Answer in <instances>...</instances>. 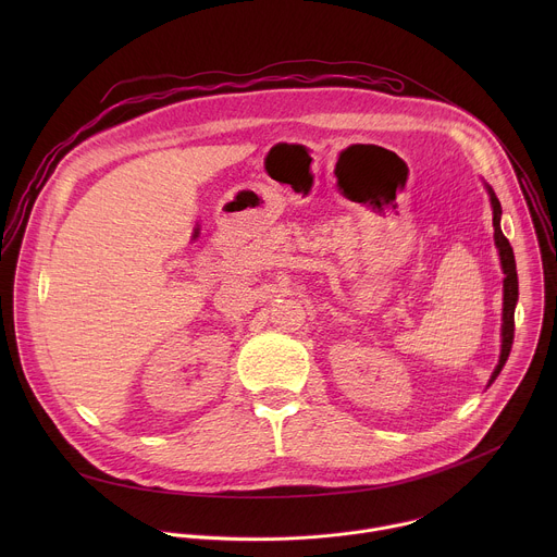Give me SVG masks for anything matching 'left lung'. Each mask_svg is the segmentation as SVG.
Segmentation results:
<instances>
[{
  "label": "left lung",
  "mask_w": 557,
  "mask_h": 557,
  "mask_svg": "<svg viewBox=\"0 0 557 557\" xmlns=\"http://www.w3.org/2000/svg\"><path fill=\"white\" fill-rule=\"evenodd\" d=\"M485 189L490 194V202H492V213H494V243L500 256V267L505 273L503 280V326H500V357H498V366L494 368L487 387L496 381V376L500 374L503 366L507 363V357L511 352V344H513V312H516V304H518V273H516V258H513V249L509 245V240L505 237L503 228H500V218H503V207L500 200L496 198L494 189L485 183Z\"/></svg>",
  "instance_id": "left-lung-1"
}]
</instances>
